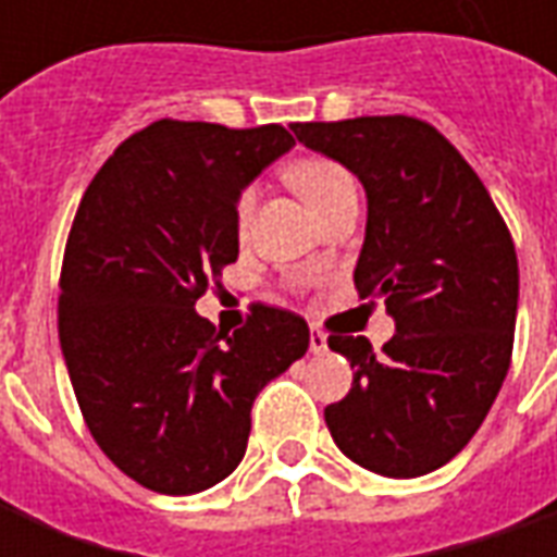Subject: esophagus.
<instances>
[{"label":"esophagus","instance_id":"obj_1","mask_svg":"<svg viewBox=\"0 0 557 557\" xmlns=\"http://www.w3.org/2000/svg\"><path fill=\"white\" fill-rule=\"evenodd\" d=\"M310 351H313V355H322V351H327L325 331H319V327H313V331H310Z\"/></svg>","mask_w":557,"mask_h":557}]
</instances>
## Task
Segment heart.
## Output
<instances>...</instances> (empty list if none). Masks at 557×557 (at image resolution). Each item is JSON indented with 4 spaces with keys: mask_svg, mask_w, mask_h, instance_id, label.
Here are the masks:
<instances>
[{
    "mask_svg": "<svg viewBox=\"0 0 557 557\" xmlns=\"http://www.w3.org/2000/svg\"><path fill=\"white\" fill-rule=\"evenodd\" d=\"M286 175H289L292 187L304 196V202L313 208V211L325 208L339 190L351 187L349 172L343 170L337 160L322 158V154H310V158L295 160ZM253 202L256 190L253 187H244L238 199H235V223H238V230L247 226V220L253 214Z\"/></svg>",
    "mask_w": 557,
    "mask_h": 557,
    "instance_id": "b5f03b06",
    "label": "heart"
}]
</instances>
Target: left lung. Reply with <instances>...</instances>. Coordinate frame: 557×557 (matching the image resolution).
Wrapping results in <instances>:
<instances>
[{"mask_svg": "<svg viewBox=\"0 0 557 557\" xmlns=\"http://www.w3.org/2000/svg\"><path fill=\"white\" fill-rule=\"evenodd\" d=\"M292 131L361 178L367 238L355 283L397 322L379 355L367 337H327L355 367L349 394L325 409L327 430L375 474H430L471 442L510 370V230L478 172L423 119L361 115Z\"/></svg>", "mask_w": 557, "mask_h": 557, "instance_id": "left-lung-1", "label": "left lung"}]
</instances>
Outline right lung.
Masks as SVG:
<instances>
[{
  "instance_id": "right-lung-1",
  "label": "right lung",
  "mask_w": 557,
  "mask_h": 557,
  "mask_svg": "<svg viewBox=\"0 0 557 557\" xmlns=\"http://www.w3.org/2000/svg\"><path fill=\"white\" fill-rule=\"evenodd\" d=\"M295 139L283 125L160 119L79 199L59 277V343L91 438L163 495L242 462L256 394L310 346L301 315L253 304L235 334L194 304L238 259L235 199Z\"/></svg>"
}]
</instances>
